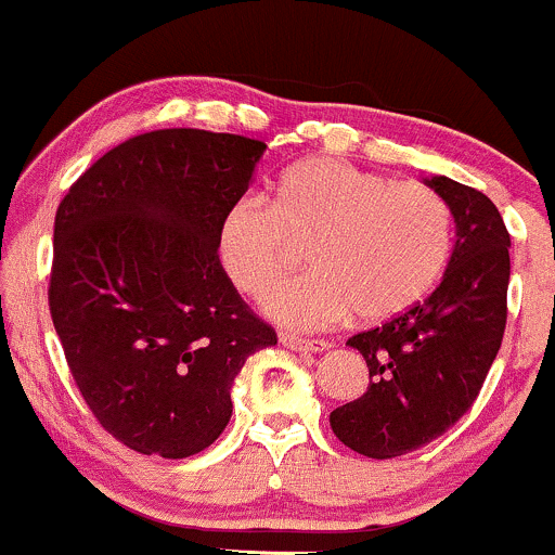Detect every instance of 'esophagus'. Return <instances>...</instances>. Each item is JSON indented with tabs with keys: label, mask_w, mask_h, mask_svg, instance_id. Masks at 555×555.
<instances>
[{
	"label": "esophagus",
	"mask_w": 555,
	"mask_h": 555,
	"mask_svg": "<svg viewBox=\"0 0 555 555\" xmlns=\"http://www.w3.org/2000/svg\"><path fill=\"white\" fill-rule=\"evenodd\" d=\"M283 346L291 348V351H301V353H322L327 351L330 344L325 340H307V338H296V335H283Z\"/></svg>",
	"instance_id": "esophagus-1"
}]
</instances>
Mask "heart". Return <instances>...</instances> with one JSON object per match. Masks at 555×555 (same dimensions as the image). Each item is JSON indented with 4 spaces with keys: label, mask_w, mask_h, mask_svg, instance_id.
<instances>
[{
    "label": "heart",
    "mask_w": 555,
    "mask_h": 555,
    "mask_svg": "<svg viewBox=\"0 0 555 555\" xmlns=\"http://www.w3.org/2000/svg\"><path fill=\"white\" fill-rule=\"evenodd\" d=\"M309 244L314 270L278 285L264 311L280 325L322 330L383 322L422 301L451 257V211L422 183H393L348 162L314 157L288 167L275 198L244 194L220 222V264L246 296H261Z\"/></svg>",
    "instance_id": "heart-1"
}]
</instances>
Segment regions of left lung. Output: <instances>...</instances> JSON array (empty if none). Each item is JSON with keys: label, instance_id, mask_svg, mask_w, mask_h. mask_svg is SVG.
<instances>
[{"label": "left lung", "instance_id": "left-lung-1", "mask_svg": "<svg viewBox=\"0 0 555 555\" xmlns=\"http://www.w3.org/2000/svg\"><path fill=\"white\" fill-rule=\"evenodd\" d=\"M425 185L448 204L456 225L451 259L425 301L348 338L370 366V388L330 414L351 451L396 459L456 425L488 377L503 330L512 238L482 191L446 176Z\"/></svg>", "mask_w": 555, "mask_h": 555}]
</instances>
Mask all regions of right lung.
<instances>
[{
	"mask_svg": "<svg viewBox=\"0 0 555 555\" xmlns=\"http://www.w3.org/2000/svg\"><path fill=\"white\" fill-rule=\"evenodd\" d=\"M264 149L233 133L152 130L93 162L60 202L54 330L99 425L146 456L215 443L241 366L278 344L217 257L222 215Z\"/></svg>",
	"mask_w": 555,
	"mask_h": 555,
	"instance_id": "add662e5",
	"label": "right lung"
}]
</instances>
